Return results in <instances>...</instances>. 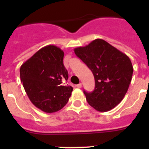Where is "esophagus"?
I'll return each instance as SVG.
<instances>
[{
  "label": "esophagus",
  "mask_w": 149,
  "mask_h": 149,
  "mask_svg": "<svg viewBox=\"0 0 149 149\" xmlns=\"http://www.w3.org/2000/svg\"><path fill=\"white\" fill-rule=\"evenodd\" d=\"M81 86H82V84H77V85H76V87H77V88H81Z\"/></svg>",
  "instance_id": "obj_1"
}]
</instances>
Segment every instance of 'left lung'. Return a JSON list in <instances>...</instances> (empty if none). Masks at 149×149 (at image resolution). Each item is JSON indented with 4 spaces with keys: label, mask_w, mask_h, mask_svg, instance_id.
<instances>
[{
    "label": "left lung",
    "mask_w": 149,
    "mask_h": 149,
    "mask_svg": "<svg viewBox=\"0 0 149 149\" xmlns=\"http://www.w3.org/2000/svg\"><path fill=\"white\" fill-rule=\"evenodd\" d=\"M74 51L95 77L93 92L84 91L88 104L99 112L114 108L125 97L132 79L134 68L130 58L101 39Z\"/></svg>",
    "instance_id": "obj_1"
}]
</instances>
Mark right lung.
<instances>
[{
	"label": "right lung",
	"mask_w": 149,
	"mask_h": 149,
	"mask_svg": "<svg viewBox=\"0 0 149 149\" xmlns=\"http://www.w3.org/2000/svg\"><path fill=\"white\" fill-rule=\"evenodd\" d=\"M63 56L60 48L50 45L39 50L20 68L21 81L30 101L48 113L61 110L73 90L63 84L68 77Z\"/></svg>",
	"instance_id": "right-lung-1"
}]
</instances>
